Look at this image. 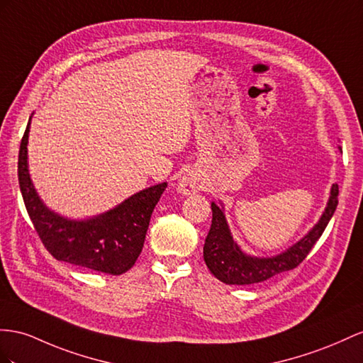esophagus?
<instances>
[{"instance_id":"esophagus-1","label":"esophagus","mask_w":363,"mask_h":363,"mask_svg":"<svg viewBox=\"0 0 363 363\" xmlns=\"http://www.w3.org/2000/svg\"><path fill=\"white\" fill-rule=\"evenodd\" d=\"M178 190L182 194H193L199 191V182L193 174H184L178 182Z\"/></svg>"}]
</instances>
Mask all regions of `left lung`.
I'll use <instances>...</instances> for the list:
<instances>
[{"label":"left lung","mask_w":363,"mask_h":363,"mask_svg":"<svg viewBox=\"0 0 363 363\" xmlns=\"http://www.w3.org/2000/svg\"><path fill=\"white\" fill-rule=\"evenodd\" d=\"M339 185L333 184L330 199L323 215L308 235L296 242L284 253L272 257H253L245 255L233 240L222 207L211 202V227L203 244V261L213 276L228 285H250L264 282L279 273L293 270L311 252L314 244L327 228L337 207Z\"/></svg>","instance_id":"8db88e82"}]
</instances>
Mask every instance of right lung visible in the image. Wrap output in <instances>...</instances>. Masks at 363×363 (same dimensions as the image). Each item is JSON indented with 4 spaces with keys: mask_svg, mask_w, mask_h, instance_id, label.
<instances>
[{
    "mask_svg": "<svg viewBox=\"0 0 363 363\" xmlns=\"http://www.w3.org/2000/svg\"><path fill=\"white\" fill-rule=\"evenodd\" d=\"M29 130L30 119L18 155V181L27 213L48 252L57 261L101 273L123 274L130 270L143 252L148 222L167 182L133 194L96 218H62L44 206L30 181L27 169Z\"/></svg>",
    "mask_w": 363,
    "mask_h": 363,
    "instance_id": "1",
    "label": "right lung"
}]
</instances>
